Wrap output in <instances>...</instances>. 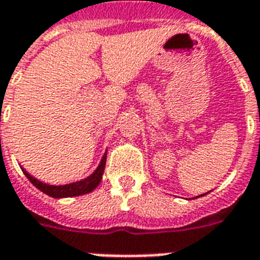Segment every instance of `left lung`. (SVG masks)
<instances>
[{
    "label": "left lung",
    "mask_w": 260,
    "mask_h": 260,
    "mask_svg": "<svg viewBox=\"0 0 260 260\" xmlns=\"http://www.w3.org/2000/svg\"><path fill=\"white\" fill-rule=\"evenodd\" d=\"M206 194H207V192H206ZM203 195H205V194H203ZM203 195H199V197H203Z\"/></svg>",
    "instance_id": "left-lung-1"
}]
</instances>
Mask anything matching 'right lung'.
<instances>
[{"label": "right lung", "mask_w": 260, "mask_h": 260, "mask_svg": "<svg viewBox=\"0 0 260 260\" xmlns=\"http://www.w3.org/2000/svg\"><path fill=\"white\" fill-rule=\"evenodd\" d=\"M106 160H107V152L104 153L102 161L99 164L93 174L89 175L88 178L78 180V182L69 183V184H62V186H53V184H47L35 179L34 176L28 174L27 171L21 168L24 175L27 176L28 180L36 187L39 188L42 192L50 195L53 198H70V197H78V195L88 194L90 191H93L96 187L99 186V183L102 182L103 172H104V167H106Z\"/></svg>", "instance_id": "add662e5"}]
</instances>
